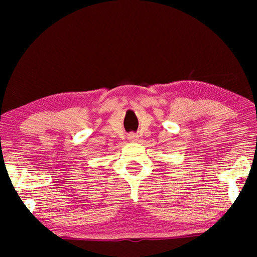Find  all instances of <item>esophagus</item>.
Segmentation results:
<instances>
[{
	"label": "esophagus",
	"instance_id": "esophagus-1",
	"mask_svg": "<svg viewBox=\"0 0 257 257\" xmlns=\"http://www.w3.org/2000/svg\"><path fill=\"white\" fill-rule=\"evenodd\" d=\"M137 138H138V136H137L136 134H130L129 136H128V139H129V141H132V142L137 141Z\"/></svg>",
	"mask_w": 257,
	"mask_h": 257
}]
</instances>
